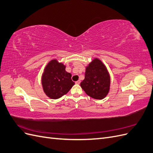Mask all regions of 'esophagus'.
Returning <instances> with one entry per match:
<instances>
[{"instance_id":"1","label":"esophagus","mask_w":153,"mask_h":153,"mask_svg":"<svg viewBox=\"0 0 153 153\" xmlns=\"http://www.w3.org/2000/svg\"><path fill=\"white\" fill-rule=\"evenodd\" d=\"M75 84H80V80H78V81L75 82Z\"/></svg>"}]
</instances>
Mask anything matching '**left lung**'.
Returning a JSON list of instances; mask_svg holds the SVG:
<instances>
[{
  "label": "left lung",
  "mask_w": 153,
  "mask_h": 153,
  "mask_svg": "<svg viewBox=\"0 0 153 153\" xmlns=\"http://www.w3.org/2000/svg\"><path fill=\"white\" fill-rule=\"evenodd\" d=\"M85 93L96 100L107 96L110 87V76L107 68L98 58H94L85 68V78L80 83Z\"/></svg>",
  "instance_id": "8db88e82"
}]
</instances>
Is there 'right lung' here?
I'll return each mask as SVG.
<instances>
[{"mask_svg": "<svg viewBox=\"0 0 153 153\" xmlns=\"http://www.w3.org/2000/svg\"><path fill=\"white\" fill-rule=\"evenodd\" d=\"M71 74L66 71V66L57 59H52L45 66L41 76L43 91L48 98L56 100L67 94L75 85Z\"/></svg>", "mask_w": 153, "mask_h": 153, "instance_id": "right-lung-1", "label": "right lung"}]
</instances>
